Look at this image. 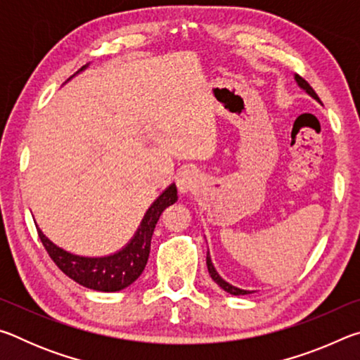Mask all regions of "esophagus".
<instances>
[{
	"mask_svg": "<svg viewBox=\"0 0 360 360\" xmlns=\"http://www.w3.org/2000/svg\"><path fill=\"white\" fill-rule=\"evenodd\" d=\"M176 184H178L181 193H188L198 184V178L192 169H184V172H181L178 174V178H176Z\"/></svg>",
	"mask_w": 360,
	"mask_h": 360,
	"instance_id": "obj_1",
	"label": "esophagus"
}]
</instances>
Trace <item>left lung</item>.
<instances>
[{
  "label": "left lung",
  "mask_w": 360,
  "mask_h": 360,
  "mask_svg": "<svg viewBox=\"0 0 360 360\" xmlns=\"http://www.w3.org/2000/svg\"><path fill=\"white\" fill-rule=\"evenodd\" d=\"M295 81H297L298 85H300V89H303L304 92H307L309 96H313L314 100H318V101L321 103L319 96L316 95V92L313 90L311 85H309L307 81H304L303 77L295 75ZM206 265H208V271H210V275H211V278H212V281L221 285V288H222L225 292H229V294H231V295H246V294H251V290H243V289L235 288V285L229 284L227 281H224V279H222L221 276H219V273L216 271V268H214V265H212V262H211L210 251H208V255H206Z\"/></svg>",
  "instance_id": "1"
}]
</instances>
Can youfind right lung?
Wrapping results in <instances>:
<instances>
[{
    "mask_svg": "<svg viewBox=\"0 0 360 360\" xmlns=\"http://www.w3.org/2000/svg\"><path fill=\"white\" fill-rule=\"evenodd\" d=\"M85 68L87 66H82L79 71ZM176 200H178V191L172 184L146 211L143 222L129 245L106 257H81L53 245L39 229L38 235L47 254L66 276L75 279L84 288L100 292H117L129 288L143 273L149 259L150 240L158 217Z\"/></svg>",
    "mask_w": 360,
    "mask_h": 360,
    "instance_id": "add662e5",
    "label": "right lung"
}]
</instances>
